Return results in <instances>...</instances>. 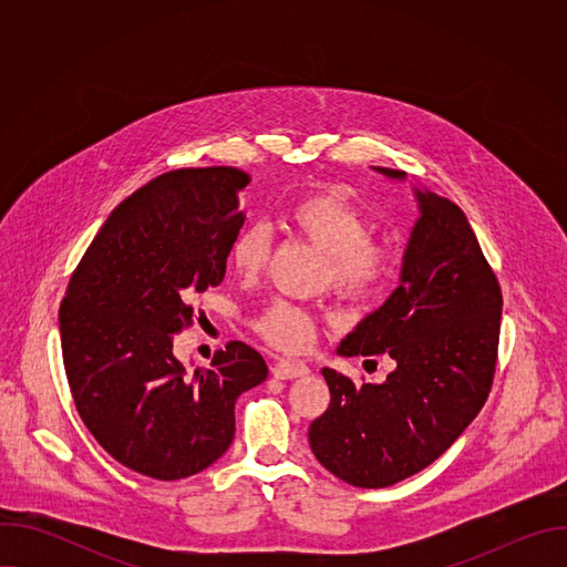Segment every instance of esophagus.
Returning a JSON list of instances; mask_svg holds the SVG:
<instances>
[{
    "instance_id": "obj_1",
    "label": "esophagus",
    "mask_w": 567,
    "mask_h": 567,
    "mask_svg": "<svg viewBox=\"0 0 567 567\" xmlns=\"http://www.w3.org/2000/svg\"><path fill=\"white\" fill-rule=\"evenodd\" d=\"M276 379H298L305 377L309 372V368L302 361H289V359H280L274 368H271Z\"/></svg>"
}]
</instances>
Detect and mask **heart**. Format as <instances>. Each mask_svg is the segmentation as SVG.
<instances>
[{"instance_id": "1", "label": "heart", "mask_w": 567, "mask_h": 567, "mask_svg": "<svg viewBox=\"0 0 567 567\" xmlns=\"http://www.w3.org/2000/svg\"><path fill=\"white\" fill-rule=\"evenodd\" d=\"M289 224L330 258L328 280L348 298L377 293L392 274L394 251L385 239L370 237L372 224L341 188L300 197L289 208ZM274 237L267 224H249L233 239L230 260L237 274L258 276L271 256ZM265 341L285 352L305 350L313 337V318L307 309L276 300L256 320Z\"/></svg>"}]
</instances>
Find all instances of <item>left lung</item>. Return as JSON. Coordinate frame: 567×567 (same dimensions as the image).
<instances>
[{"label": "left lung", "instance_id": "1", "mask_svg": "<svg viewBox=\"0 0 567 567\" xmlns=\"http://www.w3.org/2000/svg\"><path fill=\"white\" fill-rule=\"evenodd\" d=\"M403 182L406 173L372 168ZM420 217L403 251L399 287L341 341V357L388 354L383 383H354L322 368L330 409L309 446L330 473L381 489L435 462L489 396L503 293L457 204L413 188Z\"/></svg>", "mask_w": 567, "mask_h": 567}]
</instances>
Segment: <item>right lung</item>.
I'll return each mask as SVG.
<instances>
[{"instance_id":"right-lung-1","label":"right lung","mask_w":567,"mask_h":567,"mask_svg":"<svg viewBox=\"0 0 567 567\" xmlns=\"http://www.w3.org/2000/svg\"><path fill=\"white\" fill-rule=\"evenodd\" d=\"M237 168H186L123 199L71 274L60 339L80 420L123 466L182 480L219 460L235 435V399L260 385L265 359L241 341L206 368L173 354L193 300L217 287L245 213Z\"/></svg>"}]
</instances>
